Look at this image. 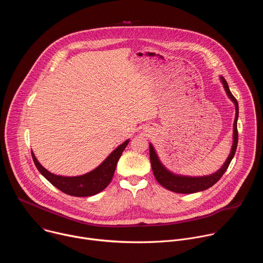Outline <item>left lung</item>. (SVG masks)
Here are the masks:
<instances>
[{"mask_svg":"<svg viewBox=\"0 0 263 263\" xmlns=\"http://www.w3.org/2000/svg\"><path fill=\"white\" fill-rule=\"evenodd\" d=\"M219 80L223 86L224 91H226L228 98L233 102L235 106V119L233 123V142L231 146V151L228 158L224 161L222 166L217 170L215 173L207 176H200V177H192V176H184L178 175L170 170H167L162 162L160 161L153 144L149 142V160H151L152 171L153 174L160 185H162L164 189L177 193V194H194L208 190L209 187L214 185L223 175V173L227 171L231 160L233 159L237 142H238V132H237V120H238V103L236 99L231 93L227 81L224 80L222 76H219Z\"/></svg>","mask_w":263,"mask_h":263,"instance_id":"1","label":"left lung"}]
</instances>
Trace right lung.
I'll list each match as a JSON object with an SVG mask.
<instances>
[{
    "mask_svg": "<svg viewBox=\"0 0 263 263\" xmlns=\"http://www.w3.org/2000/svg\"><path fill=\"white\" fill-rule=\"evenodd\" d=\"M129 141L130 139H127L116 147V149H114L95 170L80 176L67 177L55 175L40 163L33 151L32 158L40 173L62 193L73 197H90L101 193L109 185L115 175L118 161Z\"/></svg>",
    "mask_w": 263,
    "mask_h": 263,
    "instance_id": "obj_1",
    "label": "right lung"
}]
</instances>
